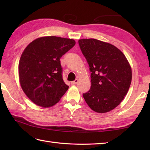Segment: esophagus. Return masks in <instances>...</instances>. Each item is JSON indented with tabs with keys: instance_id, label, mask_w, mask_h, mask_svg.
<instances>
[{
	"instance_id": "34e87169",
	"label": "esophagus",
	"mask_w": 150,
	"mask_h": 150,
	"mask_svg": "<svg viewBox=\"0 0 150 150\" xmlns=\"http://www.w3.org/2000/svg\"><path fill=\"white\" fill-rule=\"evenodd\" d=\"M78 81H79L78 79H75V81H73L71 82V85H75V84H77Z\"/></svg>"
}]
</instances>
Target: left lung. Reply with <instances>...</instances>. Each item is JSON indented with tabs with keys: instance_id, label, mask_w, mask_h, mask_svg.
Returning <instances> with one entry per match:
<instances>
[{
	"instance_id": "left-lung-1",
	"label": "left lung",
	"mask_w": 150,
	"mask_h": 150,
	"mask_svg": "<svg viewBox=\"0 0 150 150\" xmlns=\"http://www.w3.org/2000/svg\"><path fill=\"white\" fill-rule=\"evenodd\" d=\"M79 44L91 72V88L83 97L91 110L108 112L128 93L131 67L123 53L112 44L94 39H81Z\"/></svg>"
}]
</instances>
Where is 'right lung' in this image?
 Listing matches in <instances>:
<instances>
[{
	"label": "right lung",
	"mask_w": 150,
	"mask_h": 150,
	"mask_svg": "<svg viewBox=\"0 0 150 150\" xmlns=\"http://www.w3.org/2000/svg\"><path fill=\"white\" fill-rule=\"evenodd\" d=\"M75 44L73 39L49 36L34 40L25 48L18 64L19 80L22 90L33 103L51 107L68 90L60 59Z\"/></svg>",
	"instance_id": "right-lung-1"
}]
</instances>
